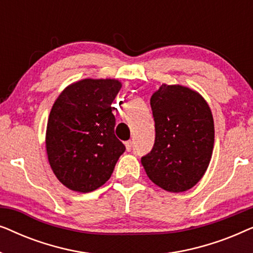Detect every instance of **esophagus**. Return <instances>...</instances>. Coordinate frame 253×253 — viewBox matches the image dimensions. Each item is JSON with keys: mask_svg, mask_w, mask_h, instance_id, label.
<instances>
[{"mask_svg": "<svg viewBox=\"0 0 253 253\" xmlns=\"http://www.w3.org/2000/svg\"><path fill=\"white\" fill-rule=\"evenodd\" d=\"M132 147H133V141H131V140L126 141V151H127V152H130L131 150H132Z\"/></svg>", "mask_w": 253, "mask_h": 253, "instance_id": "34e87169", "label": "esophagus"}]
</instances>
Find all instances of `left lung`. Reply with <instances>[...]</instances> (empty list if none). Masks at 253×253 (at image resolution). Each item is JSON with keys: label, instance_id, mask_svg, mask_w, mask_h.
<instances>
[{"label": "left lung", "instance_id": "left-lung-1", "mask_svg": "<svg viewBox=\"0 0 253 253\" xmlns=\"http://www.w3.org/2000/svg\"><path fill=\"white\" fill-rule=\"evenodd\" d=\"M155 143L141 158L148 178L168 192H184L209 168L214 121L206 100L195 89L162 84L151 96Z\"/></svg>", "mask_w": 253, "mask_h": 253}]
</instances>
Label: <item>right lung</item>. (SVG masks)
Returning a JSON list of instances; mask_svg holds the SVG:
<instances>
[{
  "label": "right lung",
  "instance_id": "add662e5",
  "mask_svg": "<svg viewBox=\"0 0 253 253\" xmlns=\"http://www.w3.org/2000/svg\"><path fill=\"white\" fill-rule=\"evenodd\" d=\"M117 79L85 78L67 86L51 107L46 130L50 168L72 191L91 192L112 176L126 146L114 133Z\"/></svg>",
  "mask_w": 253,
  "mask_h": 253
}]
</instances>
